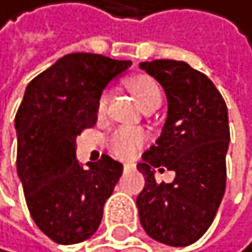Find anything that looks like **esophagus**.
Returning <instances> with one entry per match:
<instances>
[{
    "mask_svg": "<svg viewBox=\"0 0 252 252\" xmlns=\"http://www.w3.org/2000/svg\"><path fill=\"white\" fill-rule=\"evenodd\" d=\"M133 168H135V163H131V162L124 163V170H125V171H130V170H133Z\"/></svg>",
    "mask_w": 252,
    "mask_h": 252,
    "instance_id": "esophagus-1",
    "label": "esophagus"
}]
</instances>
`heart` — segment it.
I'll return each mask as SVG.
<instances>
[{"label": "heart", "mask_w": 252, "mask_h": 252, "mask_svg": "<svg viewBox=\"0 0 252 252\" xmlns=\"http://www.w3.org/2000/svg\"><path fill=\"white\" fill-rule=\"evenodd\" d=\"M127 86L133 92V95L136 96V100L141 104L143 109L154 106V104H160L162 101L160 87H158L156 79H152L151 76L136 74L127 81ZM108 103H109V94L108 92H103L96 103V113L100 116L106 113ZM144 141H146V135L143 130L122 127V128H117L114 133L111 135L108 146L114 156L121 158H130L139 151V148L144 144Z\"/></svg>", "instance_id": "obj_1"}]
</instances>
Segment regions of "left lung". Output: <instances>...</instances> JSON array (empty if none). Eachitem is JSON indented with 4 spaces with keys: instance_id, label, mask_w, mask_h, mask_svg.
Here are the masks:
<instances>
[{
    "instance_id": "1",
    "label": "left lung",
    "mask_w": 252,
    "mask_h": 252,
    "mask_svg": "<svg viewBox=\"0 0 252 252\" xmlns=\"http://www.w3.org/2000/svg\"><path fill=\"white\" fill-rule=\"evenodd\" d=\"M139 68L168 100L162 133L136 166L146 181L136 198L139 220L156 241L189 246L208 230L225 192L227 106L214 84L186 62H143ZM163 166L177 175L170 185L154 178V168Z\"/></svg>"
}]
</instances>
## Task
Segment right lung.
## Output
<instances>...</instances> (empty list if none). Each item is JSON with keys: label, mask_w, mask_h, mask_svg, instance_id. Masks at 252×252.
<instances>
[{"label": "right lung", "mask_w": 252, "mask_h": 252, "mask_svg": "<svg viewBox=\"0 0 252 252\" xmlns=\"http://www.w3.org/2000/svg\"><path fill=\"white\" fill-rule=\"evenodd\" d=\"M131 64L98 54H68L27 86L15 114L17 173L28 211L60 245L90 238L124 166L109 156L76 158V136L96 124L103 89Z\"/></svg>", "instance_id": "1"}]
</instances>
